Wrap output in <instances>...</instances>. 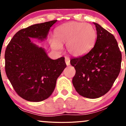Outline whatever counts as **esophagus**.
<instances>
[{
    "instance_id": "esophagus-1",
    "label": "esophagus",
    "mask_w": 126,
    "mask_h": 126,
    "mask_svg": "<svg viewBox=\"0 0 126 126\" xmlns=\"http://www.w3.org/2000/svg\"><path fill=\"white\" fill-rule=\"evenodd\" d=\"M70 58L68 57H65V62H66V64H67V66H69L70 65Z\"/></svg>"
}]
</instances>
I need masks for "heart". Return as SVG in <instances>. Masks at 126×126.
<instances>
[{"label": "heart", "instance_id": "b5f03b06", "mask_svg": "<svg viewBox=\"0 0 126 126\" xmlns=\"http://www.w3.org/2000/svg\"><path fill=\"white\" fill-rule=\"evenodd\" d=\"M54 39L51 41L53 48L60 50L62 45L66 44L69 54L79 57L86 54L93 48L96 40V32L90 24L70 22L56 28Z\"/></svg>", "mask_w": 126, "mask_h": 126}]
</instances>
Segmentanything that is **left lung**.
I'll list each match as a JSON object with an SVG mask.
<instances>
[{"mask_svg":"<svg viewBox=\"0 0 126 126\" xmlns=\"http://www.w3.org/2000/svg\"><path fill=\"white\" fill-rule=\"evenodd\" d=\"M97 38L87 54L70 60L76 73L72 79L79 95L97 98L110 90L121 69V53L114 36L94 23Z\"/></svg>","mask_w":126,"mask_h":126,"instance_id":"1","label":"left lung"}]
</instances>
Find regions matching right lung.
<instances>
[{
	"label": "right lung",
	"mask_w": 126,
	"mask_h": 126,
	"mask_svg": "<svg viewBox=\"0 0 126 126\" xmlns=\"http://www.w3.org/2000/svg\"><path fill=\"white\" fill-rule=\"evenodd\" d=\"M57 20L35 24L19 30L5 50V72L14 90L23 99L40 102L48 98L57 78L66 67L64 57L49 58L30 38H46Z\"/></svg>",
	"instance_id": "right-lung-1"
}]
</instances>
